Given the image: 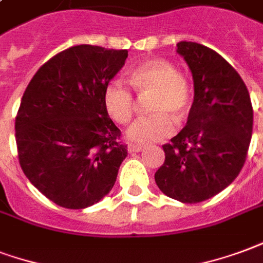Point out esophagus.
Listing matches in <instances>:
<instances>
[{"mask_svg": "<svg viewBox=\"0 0 263 263\" xmlns=\"http://www.w3.org/2000/svg\"><path fill=\"white\" fill-rule=\"evenodd\" d=\"M127 150H129V153H139V151L143 150V145L129 144V145H127Z\"/></svg>", "mask_w": 263, "mask_h": 263, "instance_id": "1", "label": "esophagus"}]
</instances>
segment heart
Here are the masks:
<instances>
[{
  "label": "heart",
  "mask_w": 263,
  "mask_h": 263,
  "mask_svg": "<svg viewBox=\"0 0 263 263\" xmlns=\"http://www.w3.org/2000/svg\"><path fill=\"white\" fill-rule=\"evenodd\" d=\"M130 85L141 98H147L145 109L150 115L137 119L127 130V139L140 145L158 143L174 133V120L182 123L191 109V88L178 74L171 61L153 59L140 64L129 78ZM103 105L119 124L133 118L136 99L122 80H112L103 89Z\"/></svg>",
  "instance_id": "b5f03b06"
}]
</instances>
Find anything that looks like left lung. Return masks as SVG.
<instances>
[{
    "label": "left lung",
    "mask_w": 263,
    "mask_h": 263,
    "mask_svg": "<svg viewBox=\"0 0 263 263\" xmlns=\"http://www.w3.org/2000/svg\"><path fill=\"white\" fill-rule=\"evenodd\" d=\"M176 47L191 68L195 97L186 126L162 145L165 161L154 178L166 196L199 203L226 189L242 170L254 110L242 78L218 53L195 42Z\"/></svg>",
    "instance_id": "8db88e82"
}]
</instances>
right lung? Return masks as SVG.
<instances>
[{"label": "right lung", "mask_w": 263, "mask_h": 263, "mask_svg": "<svg viewBox=\"0 0 263 263\" xmlns=\"http://www.w3.org/2000/svg\"><path fill=\"white\" fill-rule=\"evenodd\" d=\"M127 50L80 45L40 67L15 119L22 171L39 192L66 209H85L110 192L127 157L103 89Z\"/></svg>", "instance_id": "obj_1"}]
</instances>
